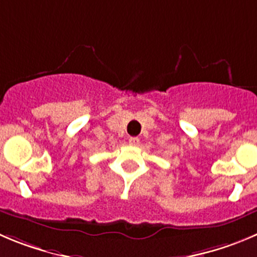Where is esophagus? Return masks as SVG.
I'll return each mask as SVG.
<instances>
[{
    "label": "esophagus",
    "mask_w": 257,
    "mask_h": 257,
    "mask_svg": "<svg viewBox=\"0 0 257 257\" xmlns=\"http://www.w3.org/2000/svg\"><path fill=\"white\" fill-rule=\"evenodd\" d=\"M128 143H130V145L136 146V145H139V143H140V139H139V138H130Z\"/></svg>",
    "instance_id": "34e87169"
}]
</instances>
